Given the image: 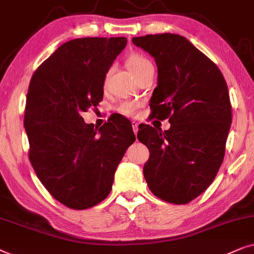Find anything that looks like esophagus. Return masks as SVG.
Instances as JSON below:
<instances>
[{
	"mask_svg": "<svg viewBox=\"0 0 254 254\" xmlns=\"http://www.w3.org/2000/svg\"><path fill=\"white\" fill-rule=\"evenodd\" d=\"M132 129H133L134 134H137L138 133V123L136 121H132Z\"/></svg>",
	"mask_w": 254,
	"mask_h": 254,
	"instance_id": "obj_1",
	"label": "esophagus"
}]
</instances>
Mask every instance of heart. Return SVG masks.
<instances>
[{
	"label": "heart",
	"mask_w": 254,
	"mask_h": 254,
	"mask_svg": "<svg viewBox=\"0 0 254 254\" xmlns=\"http://www.w3.org/2000/svg\"><path fill=\"white\" fill-rule=\"evenodd\" d=\"M127 66H129L131 72H132L134 74V76H136L137 74L141 73L144 69H146L147 67H151L152 64L148 62L145 57L140 56V54H131L129 59H127ZM134 109H136V104L131 102L124 103L123 106H122V111L127 115L132 114Z\"/></svg>",
	"instance_id": "1"
}]
</instances>
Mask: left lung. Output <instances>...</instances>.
Wrapping results in <instances>:
<instances>
[{
	"label": "left lung",
	"instance_id": "1",
	"mask_svg": "<svg viewBox=\"0 0 254 254\" xmlns=\"http://www.w3.org/2000/svg\"><path fill=\"white\" fill-rule=\"evenodd\" d=\"M132 43L158 67L152 116L171 123L164 132L146 124L138 130L150 151L145 180L161 200L188 203L211 185L223 162L232 122L228 86L218 67L185 37L146 35Z\"/></svg>",
	"mask_w": 254,
	"mask_h": 254
}]
</instances>
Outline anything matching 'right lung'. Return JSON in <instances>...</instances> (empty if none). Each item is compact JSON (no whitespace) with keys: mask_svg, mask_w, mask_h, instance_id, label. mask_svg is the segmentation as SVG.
I'll list each match as a JSON object with an SVG mask.
<instances>
[{"mask_svg":"<svg viewBox=\"0 0 254 254\" xmlns=\"http://www.w3.org/2000/svg\"><path fill=\"white\" fill-rule=\"evenodd\" d=\"M125 37L76 38L59 46L33 73L24 127L40 182L66 207L82 210L109 195L115 172L136 140L127 118L100 129L81 115L103 100V86Z\"/></svg>","mask_w":254,"mask_h":254,"instance_id":"add662e5","label":"right lung"}]
</instances>
